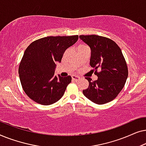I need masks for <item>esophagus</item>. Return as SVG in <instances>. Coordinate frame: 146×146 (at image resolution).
I'll return each mask as SVG.
<instances>
[{"mask_svg": "<svg viewBox=\"0 0 146 146\" xmlns=\"http://www.w3.org/2000/svg\"><path fill=\"white\" fill-rule=\"evenodd\" d=\"M72 78L74 81H78L80 80V77L79 76H75V75H73L72 76Z\"/></svg>", "mask_w": 146, "mask_h": 146, "instance_id": "obj_1", "label": "esophagus"}]
</instances>
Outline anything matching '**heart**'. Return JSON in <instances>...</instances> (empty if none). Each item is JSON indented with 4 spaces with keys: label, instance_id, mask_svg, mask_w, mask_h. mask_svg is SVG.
Returning <instances> with one entry per match:
<instances>
[{
    "label": "heart",
    "instance_id": "heart-1",
    "mask_svg": "<svg viewBox=\"0 0 146 146\" xmlns=\"http://www.w3.org/2000/svg\"><path fill=\"white\" fill-rule=\"evenodd\" d=\"M83 46V45H81V46Z\"/></svg>",
    "mask_w": 146,
    "mask_h": 146
}]
</instances>
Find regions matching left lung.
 <instances>
[{
    "label": "left lung",
    "mask_w": 146,
    "mask_h": 146,
    "mask_svg": "<svg viewBox=\"0 0 146 146\" xmlns=\"http://www.w3.org/2000/svg\"><path fill=\"white\" fill-rule=\"evenodd\" d=\"M79 37L90 48V64L98 76L95 81L86 77L89 86L82 91L84 95L97 104L110 102L123 89L128 76L127 64L120 48L106 37L94 35Z\"/></svg>",
    "instance_id": "obj_1"
}]
</instances>
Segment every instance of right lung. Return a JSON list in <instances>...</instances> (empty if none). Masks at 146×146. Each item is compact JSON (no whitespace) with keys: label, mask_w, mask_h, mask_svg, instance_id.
Listing matches in <instances>:
<instances>
[{"label":"right lung","mask_w":146,"mask_h":146,"mask_svg":"<svg viewBox=\"0 0 146 146\" xmlns=\"http://www.w3.org/2000/svg\"><path fill=\"white\" fill-rule=\"evenodd\" d=\"M78 36H47L32 42L24 53L19 68L23 88L39 104L48 106L63 96L70 76L54 75L56 62H60L66 50L76 42Z\"/></svg>","instance_id":"1"}]
</instances>
